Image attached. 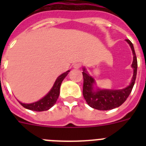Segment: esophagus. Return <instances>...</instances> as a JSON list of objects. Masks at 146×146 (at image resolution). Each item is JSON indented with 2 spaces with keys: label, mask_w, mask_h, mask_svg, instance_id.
<instances>
[{
  "label": "esophagus",
  "mask_w": 146,
  "mask_h": 146,
  "mask_svg": "<svg viewBox=\"0 0 146 146\" xmlns=\"http://www.w3.org/2000/svg\"><path fill=\"white\" fill-rule=\"evenodd\" d=\"M81 66H82V65H81L80 63H76L74 64V68H75V69H79Z\"/></svg>",
  "instance_id": "1"
}]
</instances>
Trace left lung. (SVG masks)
Segmentation results:
<instances>
[{"instance_id": "8db88e82", "label": "left lung", "mask_w": 146, "mask_h": 146, "mask_svg": "<svg viewBox=\"0 0 146 146\" xmlns=\"http://www.w3.org/2000/svg\"><path fill=\"white\" fill-rule=\"evenodd\" d=\"M126 42L129 44L132 52H133V62L132 67L134 68V74L131 84L126 88L121 90H99L97 91H93V85L94 80L91 76L85 72V69L82 72L83 75V89L82 95L84 99L87 102L88 104L94 109L99 110H108L114 109L121 106L131 94V90L135 85L137 76V60L136 54L135 52L133 44L131 41L126 39Z\"/></svg>"}]
</instances>
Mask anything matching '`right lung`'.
Returning a JSON list of instances; mask_svg holds the SVG:
<instances>
[{
    "mask_svg": "<svg viewBox=\"0 0 146 146\" xmlns=\"http://www.w3.org/2000/svg\"><path fill=\"white\" fill-rule=\"evenodd\" d=\"M69 72V71H67L65 73L62 74L61 75L58 77L53 87L50 90V92L44 97L42 98L41 100L36 102L31 103V104H23L20 102H19L20 103L22 106L24 107L25 108L31 110H33V111L41 112L49 110L53 106L55 103L56 102V101H57L59 94H60V85H61V82L62 81L64 80L66 76L68 74Z\"/></svg>",
    "mask_w": 146,
    "mask_h": 146,
    "instance_id": "1",
    "label": "right lung"
}]
</instances>
